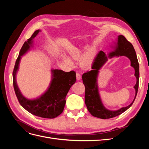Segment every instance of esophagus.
<instances>
[{"mask_svg": "<svg viewBox=\"0 0 149 149\" xmlns=\"http://www.w3.org/2000/svg\"><path fill=\"white\" fill-rule=\"evenodd\" d=\"M76 79H77V80H79L81 79V74L79 73H76Z\"/></svg>", "mask_w": 149, "mask_h": 149, "instance_id": "34e87169", "label": "esophagus"}]
</instances>
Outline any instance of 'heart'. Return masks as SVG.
<instances>
[{"label":"heart","instance_id":"b5f03b06","mask_svg":"<svg viewBox=\"0 0 149 149\" xmlns=\"http://www.w3.org/2000/svg\"><path fill=\"white\" fill-rule=\"evenodd\" d=\"M94 52H95V49L94 48H90L88 49V51L86 52L84 55L80 58V65L84 68H87L90 65H91L92 61L93 60ZM82 51L78 47H73L72 48L70 51V56L73 58L74 60H77L81 56ZM68 62L70 65H72L71 61L68 59Z\"/></svg>","mask_w":149,"mask_h":149}]
</instances>
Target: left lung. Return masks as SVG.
<instances>
[{
	"mask_svg": "<svg viewBox=\"0 0 149 149\" xmlns=\"http://www.w3.org/2000/svg\"><path fill=\"white\" fill-rule=\"evenodd\" d=\"M115 56H126L131 61V66L135 69V76L137 78V83L135 85L136 89V96L133 102L127 107H123L119 110L112 111L106 109L101 102V99L99 95L97 84L96 83V78L99 72V70L107 61V57L105 53L100 51L94 58L92 65V70L88 71L83 73L82 79L83 84L85 86V104L86 105L88 110L92 116L96 118L107 119L118 116L123 113L126 110L132 105L136 97L139 79V64L136 55V53L132 43L129 42L123 35H119L118 38V46L115 51L109 53V57Z\"/></svg>",
	"mask_w": 149,
	"mask_h": 149,
	"instance_id": "left-lung-1",
	"label": "left lung"
}]
</instances>
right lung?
I'll return each mask as SVG.
<instances>
[{
    "instance_id": "1",
    "label": "right lung",
    "mask_w": 149,
    "mask_h": 149,
    "mask_svg": "<svg viewBox=\"0 0 149 149\" xmlns=\"http://www.w3.org/2000/svg\"><path fill=\"white\" fill-rule=\"evenodd\" d=\"M39 31V30H36L20 49L13 70V88L18 101L25 109L40 118L53 119L60 115L63 111L66 94L71 86L76 82L75 71L65 72L60 70H52L53 79L48 91L41 97L35 100H29L25 98L22 95L16 84L15 75L21 56L30 48V45L32 43V40Z\"/></svg>"
}]
</instances>
